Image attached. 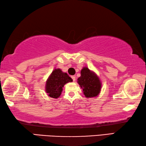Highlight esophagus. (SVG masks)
<instances>
[{"label": "esophagus", "mask_w": 146, "mask_h": 146, "mask_svg": "<svg viewBox=\"0 0 146 146\" xmlns=\"http://www.w3.org/2000/svg\"><path fill=\"white\" fill-rule=\"evenodd\" d=\"M71 78H72V80L73 82H75L76 80V78L75 76H71Z\"/></svg>", "instance_id": "1"}]
</instances>
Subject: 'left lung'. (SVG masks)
I'll return each instance as SVG.
<instances>
[{
    "mask_svg": "<svg viewBox=\"0 0 146 146\" xmlns=\"http://www.w3.org/2000/svg\"><path fill=\"white\" fill-rule=\"evenodd\" d=\"M81 76L78 78V83L86 98L96 97L102 89V83L98 76L87 67L81 70Z\"/></svg>",
    "mask_w": 146,
    "mask_h": 146,
    "instance_id": "8db88e82",
    "label": "left lung"
}]
</instances>
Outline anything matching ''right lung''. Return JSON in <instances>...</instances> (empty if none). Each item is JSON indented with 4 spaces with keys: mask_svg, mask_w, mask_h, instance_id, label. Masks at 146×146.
Here are the masks:
<instances>
[{
    "mask_svg": "<svg viewBox=\"0 0 146 146\" xmlns=\"http://www.w3.org/2000/svg\"><path fill=\"white\" fill-rule=\"evenodd\" d=\"M72 81L67 73L62 72L60 69H55L46 82V92L50 97L58 98L61 94L64 85Z\"/></svg>",
    "mask_w": 146,
    "mask_h": 146,
    "instance_id": "1",
    "label": "right lung"
}]
</instances>
